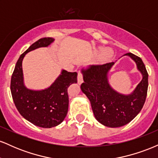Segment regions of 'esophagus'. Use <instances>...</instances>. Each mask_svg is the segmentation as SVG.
<instances>
[{"label":"esophagus","mask_w":158,"mask_h":158,"mask_svg":"<svg viewBox=\"0 0 158 158\" xmlns=\"http://www.w3.org/2000/svg\"><path fill=\"white\" fill-rule=\"evenodd\" d=\"M77 81H78V83H79V85L81 84V83L83 82V75H82V73H81V71L78 72Z\"/></svg>","instance_id":"34e87169"}]
</instances>
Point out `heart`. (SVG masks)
Returning a JSON list of instances; mask_svg holds the SVG:
<instances>
[{"label": "heart", "instance_id": "obj_1", "mask_svg": "<svg viewBox=\"0 0 158 158\" xmlns=\"http://www.w3.org/2000/svg\"><path fill=\"white\" fill-rule=\"evenodd\" d=\"M114 56V52L111 49L106 48L103 50L101 54V59L104 61H110Z\"/></svg>", "mask_w": 158, "mask_h": 158}]
</instances>
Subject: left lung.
Listing matches in <instances>:
<instances>
[{"instance_id": "1", "label": "left lung", "mask_w": 158, "mask_h": 158, "mask_svg": "<svg viewBox=\"0 0 158 158\" xmlns=\"http://www.w3.org/2000/svg\"><path fill=\"white\" fill-rule=\"evenodd\" d=\"M128 56L136 62L143 79L129 95H123L110 86L108 73L114 62L89 66L82 70L84 82L81 90L89 99L94 117L104 126L117 128L128 124L143 108L148 90V75L142 59L131 52Z\"/></svg>"}]
</instances>
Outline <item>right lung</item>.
Listing matches in <instances>:
<instances>
[{
	"label": "right lung",
	"mask_w": 158,
	"mask_h": 158,
	"mask_svg": "<svg viewBox=\"0 0 158 158\" xmlns=\"http://www.w3.org/2000/svg\"><path fill=\"white\" fill-rule=\"evenodd\" d=\"M53 41L52 38H42L33 43L19 57L11 78V93L20 114L41 128L55 127L64 120L68 110V88L77 82V72L62 70L59 77L46 89L33 90L25 87L22 70L23 57L35 49L49 46Z\"/></svg>",
	"instance_id": "right-lung-1"
}]
</instances>
